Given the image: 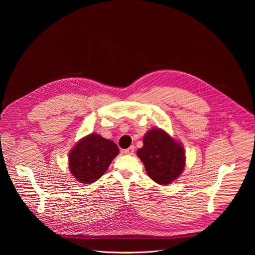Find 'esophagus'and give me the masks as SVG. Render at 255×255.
Here are the masks:
<instances>
[{"instance_id":"34e87169","label":"esophagus","mask_w":255,"mask_h":255,"mask_svg":"<svg viewBox=\"0 0 255 255\" xmlns=\"http://www.w3.org/2000/svg\"><path fill=\"white\" fill-rule=\"evenodd\" d=\"M133 152H134V146H130V147L123 150L124 154H130L131 155V154H133Z\"/></svg>"}]
</instances>
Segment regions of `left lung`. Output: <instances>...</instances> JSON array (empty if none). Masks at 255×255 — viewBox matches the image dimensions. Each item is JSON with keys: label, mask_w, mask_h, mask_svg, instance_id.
<instances>
[{"label": "left lung", "mask_w": 255, "mask_h": 255, "mask_svg": "<svg viewBox=\"0 0 255 255\" xmlns=\"http://www.w3.org/2000/svg\"><path fill=\"white\" fill-rule=\"evenodd\" d=\"M137 155L149 177L163 186L178 177L186 164L183 146L160 129H151L144 135L143 147Z\"/></svg>", "instance_id": "1"}]
</instances>
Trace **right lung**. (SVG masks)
<instances>
[{
	"label": "right lung",
	"instance_id": "obj_1",
	"mask_svg": "<svg viewBox=\"0 0 255 255\" xmlns=\"http://www.w3.org/2000/svg\"><path fill=\"white\" fill-rule=\"evenodd\" d=\"M119 148L112 140L93 133L81 139L69 153V170L80 183L93 184L108 169L118 155Z\"/></svg>",
	"mask_w": 255,
	"mask_h": 255
}]
</instances>
